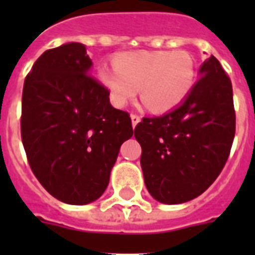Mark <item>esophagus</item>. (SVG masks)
Segmentation results:
<instances>
[{"instance_id":"esophagus-1","label":"esophagus","mask_w":255,"mask_h":255,"mask_svg":"<svg viewBox=\"0 0 255 255\" xmlns=\"http://www.w3.org/2000/svg\"><path fill=\"white\" fill-rule=\"evenodd\" d=\"M131 120H132V127L135 128L136 124L140 122V116L136 115V114H131Z\"/></svg>"}]
</instances>
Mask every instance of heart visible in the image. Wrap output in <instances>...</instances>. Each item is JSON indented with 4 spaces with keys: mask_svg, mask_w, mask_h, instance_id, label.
<instances>
[{
    "mask_svg": "<svg viewBox=\"0 0 255 255\" xmlns=\"http://www.w3.org/2000/svg\"><path fill=\"white\" fill-rule=\"evenodd\" d=\"M100 81L112 103L123 107L140 90L141 100L155 112H165L181 104L194 85L196 69L189 53L139 51L120 54L115 67L102 65Z\"/></svg>",
    "mask_w": 255,
    "mask_h": 255,
    "instance_id": "heart-1",
    "label": "heart"
}]
</instances>
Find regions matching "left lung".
I'll return each instance as SVG.
<instances>
[{"instance_id":"obj_1","label":"left lung","mask_w":255,"mask_h":255,"mask_svg":"<svg viewBox=\"0 0 255 255\" xmlns=\"http://www.w3.org/2000/svg\"><path fill=\"white\" fill-rule=\"evenodd\" d=\"M148 192L163 204H182L204 193L221 173L236 133L230 78L216 57L178 107L135 127Z\"/></svg>"}]
</instances>
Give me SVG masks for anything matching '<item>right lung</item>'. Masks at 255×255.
<instances>
[{
  "label": "right lung",
  "mask_w": 255,
  "mask_h": 255,
  "mask_svg": "<svg viewBox=\"0 0 255 255\" xmlns=\"http://www.w3.org/2000/svg\"><path fill=\"white\" fill-rule=\"evenodd\" d=\"M78 42L46 50L22 91L21 136L30 168L51 196L85 205L103 194L120 145L133 135L129 114L90 75Z\"/></svg>",
  "instance_id": "obj_1"
}]
</instances>
